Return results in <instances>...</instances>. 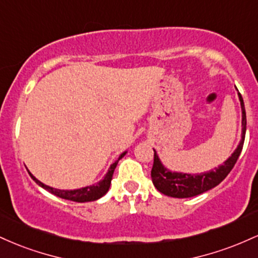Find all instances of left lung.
Listing matches in <instances>:
<instances>
[{
    "mask_svg": "<svg viewBox=\"0 0 258 258\" xmlns=\"http://www.w3.org/2000/svg\"><path fill=\"white\" fill-rule=\"evenodd\" d=\"M241 110H242V136L241 142L236 150L232 154L229 159L218 168L209 171V172L200 174L176 173L170 172L161 165L160 160L154 150V164L152 168V180L160 193L172 198H190L210 190L214 186L218 185L228 176L235 165L236 160L240 155L242 146L245 141V132H246V112L244 108V100L241 94L239 93Z\"/></svg>",
    "mask_w": 258,
    "mask_h": 258,
    "instance_id": "obj_1",
    "label": "left lung"
}]
</instances>
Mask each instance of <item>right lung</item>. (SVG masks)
Listing matches in <instances>:
<instances>
[{
	"label": "right lung",
	"instance_id": "right-lung-1",
	"mask_svg": "<svg viewBox=\"0 0 258 258\" xmlns=\"http://www.w3.org/2000/svg\"><path fill=\"white\" fill-rule=\"evenodd\" d=\"M123 155H125V153L121 154L119 160L122 158ZM119 160L111 165L110 168H109L108 173L105 174L104 179L100 180V182L97 183L96 185L86 186V188L76 189V190H60V189H54V188H52V186H48V185L43 184V183H41L40 180L35 178V177L32 176L30 172L29 173H30L31 178L34 179L38 185L42 186V188L46 189V190H48L49 193L57 195V197L61 198V199L76 201V203H86V201H93V200L99 199V198H102L103 195H104L106 191L109 190V186H110L111 178H112V173H114V170H115V167H116Z\"/></svg>",
	"mask_w": 258,
	"mask_h": 258
}]
</instances>
